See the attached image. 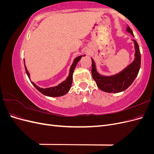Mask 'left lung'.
Segmentation results:
<instances>
[{
	"instance_id": "1",
	"label": "left lung",
	"mask_w": 154,
	"mask_h": 154,
	"mask_svg": "<svg viewBox=\"0 0 154 154\" xmlns=\"http://www.w3.org/2000/svg\"><path fill=\"white\" fill-rule=\"evenodd\" d=\"M127 31L134 36L133 32L128 26ZM135 48L134 61L120 72L109 76L101 75L97 72L94 60L92 59V76L100 89L106 92L117 93L124 91L130 86L137 77L141 67V53L137 42L133 40Z\"/></svg>"
}]
</instances>
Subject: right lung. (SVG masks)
I'll use <instances>...</instances> for the list:
<instances>
[{
  "mask_svg": "<svg viewBox=\"0 0 154 154\" xmlns=\"http://www.w3.org/2000/svg\"><path fill=\"white\" fill-rule=\"evenodd\" d=\"M85 55H83L84 57ZM82 57V56H79V57H76V58H74L73 63L72 64V66H71V68H70L69 70V76L67 78V79L63 82L57 86L55 87H49V88H40L38 86H37L35 83L31 82L32 85H34V87L38 90L39 92H40L42 94H43L45 96H49V97H59V96H62L65 94H66L67 93L69 92V91L71 88V85H72V74L74 72V70L75 69L76 65L78 62L80 61V60ZM24 67H25V70L27 76L30 79V74L28 72V71L27 70L26 66H25V60H24Z\"/></svg>",
  "mask_w": 154,
  "mask_h": 154,
  "instance_id": "1",
  "label": "right lung"
}]
</instances>
